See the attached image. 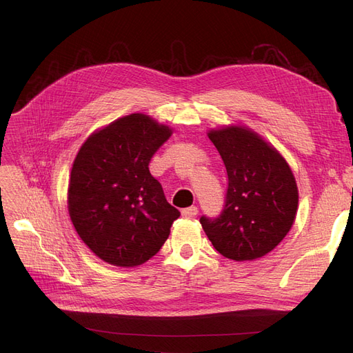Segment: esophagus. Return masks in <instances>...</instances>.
Instances as JSON below:
<instances>
[{
  "label": "esophagus",
  "instance_id": "esophagus-1",
  "mask_svg": "<svg viewBox=\"0 0 353 353\" xmlns=\"http://www.w3.org/2000/svg\"><path fill=\"white\" fill-rule=\"evenodd\" d=\"M181 213H183V216H185V218H193L199 213V209H197V206H191V208L183 209V212Z\"/></svg>",
  "mask_w": 353,
  "mask_h": 353
}]
</instances>
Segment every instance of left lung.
<instances>
[{
  "mask_svg": "<svg viewBox=\"0 0 353 353\" xmlns=\"http://www.w3.org/2000/svg\"><path fill=\"white\" fill-rule=\"evenodd\" d=\"M227 169L228 188L216 218L200 223L222 256L252 261L270 253L290 231L299 194L284 157L262 138L240 126L209 132Z\"/></svg>",
  "mask_w": 353,
  "mask_h": 353,
  "instance_id": "1",
  "label": "left lung"
}]
</instances>
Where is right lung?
<instances>
[{"label":"right lung","instance_id":"right-lung-1","mask_svg":"<svg viewBox=\"0 0 353 353\" xmlns=\"http://www.w3.org/2000/svg\"><path fill=\"white\" fill-rule=\"evenodd\" d=\"M172 131L152 117H121L83 143L69 183V215L82 241L104 262L137 266L169 237L179 210L150 174Z\"/></svg>","mask_w":353,"mask_h":353}]
</instances>
